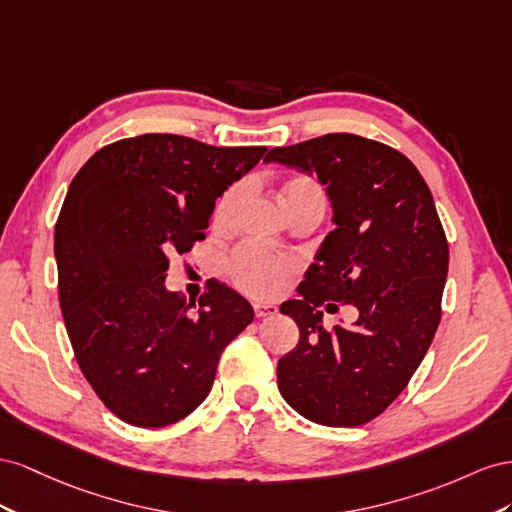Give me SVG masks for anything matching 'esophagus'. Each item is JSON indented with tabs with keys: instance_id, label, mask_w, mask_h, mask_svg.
Instances as JSON below:
<instances>
[{
	"instance_id": "esophagus-1",
	"label": "esophagus",
	"mask_w": 512,
	"mask_h": 512,
	"mask_svg": "<svg viewBox=\"0 0 512 512\" xmlns=\"http://www.w3.org/2000/svg\"><path fill=\"white\" fill-rule=\"evenodd\" d=\"M253 309H255V315H257V317H270V315L279 313V306L266 304V302H255Z\"/></svg>"
}]
</instances>
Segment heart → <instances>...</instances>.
Here are the masks:
<instances>
[{"mask_svg":"<svg viewBox=\"0 0 512 512\" xmlns=\"http://www.w3.org/2000/svg\"><path fill=\"white\" fill-rule=\"evenodd\" d=\"M242 193H244V186L236 184L231 186L221 199H218L216 214H214L218 223L229 221V216L233 208H236V203L240 201ZM300 199L324 201V193H321L319 184L311 178H294L285 182L283 193H281L283 206H289V203L300 201ZM229 272H231V279L236 281L244 291H248V294L270 298L279 294V291L285 287V283L289 281V276L296 272V261L283 255L270 253L266 248L246 244L233 251L229 259Z\"/></svg>","mask_w":512,"mask_h":512,"instance_id":"heart-1","label":"heart"}]
</instances>
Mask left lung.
Listing matches in <instances>:
<instances>
[{
  "label": "left lung",
  "mask_w": 512,
  "mask_h": 512,
  "mask_svg": "<svg viewBox=\"0 0 512 512\" xmlns=\"http://www.w3.org/2000/svg\"><path fill=\"white\" fill-rule=\"evenodd\" d=\"M266 163L317 175L337 225L281 313L300 341L276 364L279 390L317 425L358 427L382 414L420 367L442 315L448 242L410 158L334 133L274 148ZM357 306L352 327L323 328L318 309Z\"/></svg>",
  "instance_id": "left-lung-1"
}]
</instances>
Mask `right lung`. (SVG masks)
Instances as JSON below:
<instances>
[{
    "label": "right lung",
    "mask_w": 512,
    "mask_h": 512,
    "mask_svg": "<svg viewBox=\"0 0 512 512\" xmlns=\"http://www.w3.org/2000/svg\"><path fill=\"white\" fill-rule=\"evenodd\" d=\"M266 148L141 135L79 169L55 225L60 306L79 367L109 410L156 429L208 397L253 306L214 283L195 302L165 287L169 259L206 238L214 203Z\"/></svg>",
    "instance_id": "obj_1"
}]
</instances>
